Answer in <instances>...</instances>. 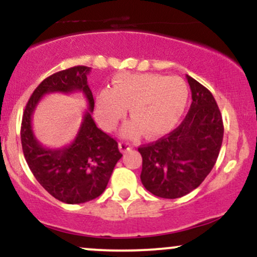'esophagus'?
Masks as SVG:
<instances>
[{
  "mask_svg": "<svg viewBox=\"0 0 257 257\" xmlns=\"http://www.w3.org/2000/svg\"><path fill=\"white\" fill-rule=\"evenodd\" d=\"M132 148H133V145L131 143H126V142H120V143H119V150H120L121 153H126L128 150H131Z\"/></svg>",
  "mask_w": 257,
  "mask_h": 257,
  "instance_id": "1",
  "label": "esophagus"
}]
</instances>
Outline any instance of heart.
<instances>
[{"label":"heart","instance_id":"1","mask_svg":"<svg viewBox=\"0 0 257 257\" xmlns=\"http://www.w3.org/2000/svg\"><path fill=\"white\" fill-rule=\"evenodd\" d=\"M188 102V87L179 77L154 73H119L110 88L95 97V116L102 128L112 131L131 107V121L123 126L125 137L142 133L148 138L174 128Z\"/></svg>","mask_w":257,"mask_h":257}]
</instances>
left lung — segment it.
<instances>
[{
    "label": "left lung",
    "instance_id": "1",
    "mask_svg": "<svg viewBox=\"0 0 257 257\" xmlns=\"http://www.w3.org/2000/svg\"><path fill=\"white\" fill-rule=\"evenodd\" d=\"M186 79L193 102L185 119L167 137L138 148L142 183L159 198H181L198 188L214 168L222 144V116L214 97L198 80Z\"/></svg>",
    "mask_w": 257,
    "mask_h": 257
}]
</instances>
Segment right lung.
I'll return each instance as SVG.
<instances>
[{
  "instance_id": "1",
  "label": "right lung",
  "mask_w": 257,
  "mask_h": 257,
  "mask_svg": "<svg viewBox=\"0 0 257 257\" xmlns=\"http://www.w3.org/2000/svg\"><path fill=\"white\" fill-rule=\"evenodd\" d=\"M89 72V67L77 66L49 76L32 93L22 116L21 143L26 162L38 183L53 198L66 204H82L98 198L123 157L118 143L100 131L92 118L94 99L87 82ZM74 91H82L88 102L76 138L66 147H43L32 128L38 103L49 92Z\"/></svg>"
}]
</instances>
